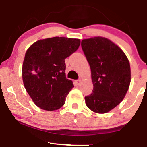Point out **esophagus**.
<instances>
[{
    "instance_id": "obj_1",
    "label": "esophagus",
    "mask_w": 147,
    "mask_h": 147,
    "mask_svg": "<svg viewBox=\"0 0 147 147\" xmlns=\"http://www.w3.org/2000/svg\"><path fill=\"white\" fill-rule=\"evenodd\" d=\"M81 82H82V80H81L80 79H79V80H76V82L77 85H80V83H81Z\"/></svg>"
}]
</instances>
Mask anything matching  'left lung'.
Listing matches in <instances>:
<instances>
[{
    "label": "left lung",
    "instance_id": "obj_1",
    "mask_svg": "<svg viewBox=\"0 0 147 147\" xmlns=\"http://www.w3.org/2000/svg\"><path fill=\"white\" fill-rule=\"evenodd\" d=\"M90 65L94 84L92 94L85 103L98 113L110 111L125 98L131 82L129 61L124 51L106 38L97 36L81 42Z\"/></svg>",
    "mask_w": 147,
    "mask_h": 147
}]
</instances>
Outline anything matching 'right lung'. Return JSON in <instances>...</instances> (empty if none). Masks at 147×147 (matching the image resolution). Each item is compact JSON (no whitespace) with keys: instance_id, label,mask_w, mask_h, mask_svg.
I'll list each match as a JSON object with an SVG mask.
<instances>
[{"instance_id":"right-lung-1","label":"right lung","mask_w":147,"mask_h":147,"mask_svg":"<svg viewBox=\"0 0 147 147\" xmlns=\"http://www.w3.org/2000/svg\"><path fill=\"white\" fill-rule=\"evenodd\" d=\"M80 45V39L53 37L39 40L27 50L22 64V80L36 106L50 111L65 104L74 87L73 82L66 78L65 59Z\"/></svg>"}]
</instances>
